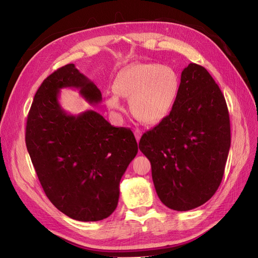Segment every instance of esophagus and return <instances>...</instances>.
Here are the masks:
<instances>
[{"mask_svg":"<svg viewBox=\"0 0 258 258\" xmlns=\"http://www.w3.org/2000/svg\"><path fill=\"white\" fill-rule=\"evenodd\" d=\"M141 136H142V131L140 130V129H136L135 130V137H136L138 142L140 141V138H141Z\"/></svg>","mask_w":258,"mask_h":258,"instance_id":"34e87169","label":"esophagus"}]
</instances>
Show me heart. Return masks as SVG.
Listing matches in <instances>:
<instances>
[{"instance_id":"1","label":"heart","mask_w":258,"mask_h":258,"mask_svg":"<svg viewBox=\"0 0 258 258\" xmlns=\"http://www.w3.org/2000/svg\"><path fill=\"white\" fill-rule=\"evenodd\" d=\"M179 89V79L167 64L135 63L122 69L113 82V93L106 96V105L121 111L120 98L130 99L131 112L146 123L160 121L172 108Z\"/></svg>"}]
</instances>
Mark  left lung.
I'll return each mask as SVG.
<instances>
[{"label": "left lung", "mask_w": 258, "mask_h": 258, "mask_svg": "<svg viewBox=\"0 0 258 258\" xmlns=\"http://www.w3.org/2000/svg\"><path fill=\"white\" fill-rule=\"evenodd\" d=\"M139 148L166 207L188 211L215 194L230 148V121L224 95L204 67L183 70L172 110L145 132Z\"/></svg>", "instance_id": "obj_1"}]
</instances>
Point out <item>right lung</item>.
I'll list each match as a JSON object with an SVG mask.
<instances>
[{
  "mask_svg": "<svg viewBox=\"0 0 258 258\" xmlns=\"http://www.w3.org/2000/svg\"><path fill=\"white\" fill-rule=\"evenodd\" d=\"M62 88L79 89L90 104L102 100L97 86L73 63L58 69L34 96L27 119V150L54 207L76 221H101L118 204L119 182L138 144L129 128L114 127L95 111L68 114L58 100Z\"/></svg>",
  "mask_w": 258,
  "mask_h": 258,
  "instance_id": "add662e5",
  "label": "right lung"
}]
</instances>
